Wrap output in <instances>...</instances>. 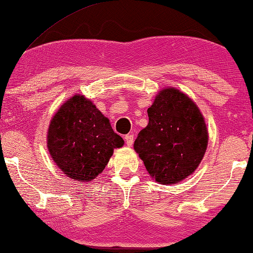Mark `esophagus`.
I'll return each mask as SVG.
<instances>
[{"label":"esophagus","mask_w":253,"mask_h":253,"mask_svg":"<svg viewBox=\"0 0 253 253\" xmlns=\"http://www.w3.org/2000/svg\"><path fill=\"white\" fill-rule=\"evenodd\" d=\"M124 139H126V144L127 146H131V145L133 144V134L132 133L126 134V136L124 137Z\"/></svg>","instance_id":"34e87169"}]
</instances>
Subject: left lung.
I'll use <instances>...</instances> for the list:
<instances>
[{"label":"left lung","mask_w":253,"mask_h":253,"mask_svg":"<svg viewBox=\"0 0 253 253\" xmlns=\"http://www.w3.org/2000/svg\"><path fill=\"white\" fill-rule=\"evenodd\" d=\"M148 124L138 133L133 148L148 174L161 184H176L198 167L209 132L195 102L174 87L164 88L147 109Z\"/></svg>","instance_id":"8db88e82"}]
</instances>
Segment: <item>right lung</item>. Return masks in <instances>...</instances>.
<instances>
[{"label":"right lung","mask_w":253,"mask_h":253,"mask_svg":"<svg viewBox=\"0 0 253 253\" xmlns=\"http://www.w3.org/2000/svg\"><path fill=\"white\" fill-rule=\"evenodd\" d=\"M124 140L84 95L65 101L50 121L47 147L57 167L75 181L89 182L106 168Z\"/></svg>","instance_id":"right-lung-1"}]
</instances>
